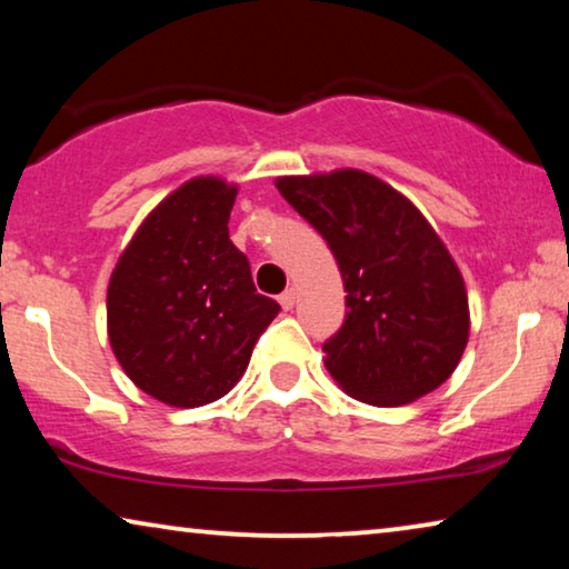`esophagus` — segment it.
I'll return each instance as SVG.
<instances>
[{"label": "esophagus", "instance_id": "obj_1", "mask_svg": "<svg viewBox=\"0 0 569 569\" xmlns=\"http://www.w3.org/2000/svg\"><path fill=\"white\" fill-rule=\"evenodd\" d=\"M278 303L283 306V311H291L293 303H296V291H293V288H286V291L278 296Z\"/></svg>", "mask_w": 569, "mask_h": 569}]
</instances>
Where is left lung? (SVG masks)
<instances>
[{
    "instance_id": "1",
    "label": "left lung",
    "mask_w": 569,
    "mask_h": 569,
    "mask_svg": "<svg viewBox=\"0 0 569 569\" xmlns=\"http://www.w3.org/2000/svg\"><path fill=\"white\" fill-rule=\"evenodd\" d=\"M276 188L329 243L346 319L326 369L353 399L399 407L441 387L469 339L457 263L411 200L361 170L278 178Z\"/></svg>"
}]
</instances>
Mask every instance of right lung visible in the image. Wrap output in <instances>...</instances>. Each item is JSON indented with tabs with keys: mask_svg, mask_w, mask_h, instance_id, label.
I'll use <instances>...</instances> for the list:
<instances>
[{
	"mask_svg": "<svg viewBox=\"0 0 569 569\" xmlns=\"http://www.w3.org/2000/svg\"><path fill=\"white\" fill-rule=\"evenodd\" d=\"M236 186L192 178L132 236L108 288V333L132 383L170 407L216 401L248 369L281 306L230 243Z\"/></svg>",
	"mask_w": 569,
	"mask_h": 569,
	"instance_id": "obj_1",
	"label": "right lung"
}]
</instances>
